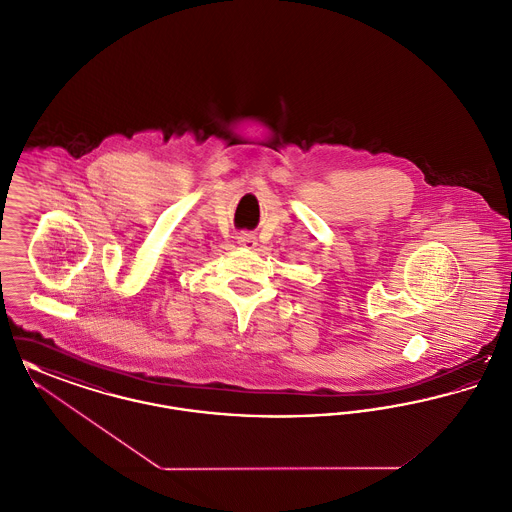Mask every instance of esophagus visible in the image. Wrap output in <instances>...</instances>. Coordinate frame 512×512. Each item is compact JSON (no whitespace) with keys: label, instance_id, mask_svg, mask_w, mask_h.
<instances>
[{"label":"esophagus","instance_id":"1","mask_svg":"<svg viewBox=\"0 0 512 512\" xmlns=\"http://www.w3.org/2000/svg\"><path fill=\"white\" fill-rule=\"evenodd\" d=\"M240 244L255 245V238H251V236H247V234H245V236H242V238H240Z\"/></svg>","mask_w":512,"mask_h":512}]
</instances>
